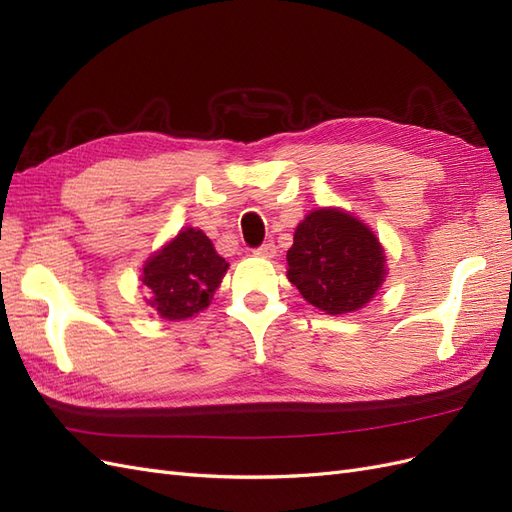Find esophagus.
Returning <instances> with one entry per match:
<instances>
[{"mask_svg":"<svg viewBox=\"0 0 512 512\" xmlns=\"http://www.w3.org/2000/svg\"><path fill=\"white\" fill-rule=\"evenodd\" d=\"M275 252H277V247H275V243H273V241L262 243L260 247H256V250H254V254H256V256H260V258H273V256H275Z\"/></svg>","mask_w":512,"mask_h":512,"instance_id":"1","label":"esophagus"}]
</instances>
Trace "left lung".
I'll list each match as a JSON object with an SVG mask.
<instances>
[{
    "label": "left lung",
    "instance_id": "8db88e82",
    "mask_svg": "<svg viewBox=\"0 0 512 512\" xmlns=\"http://www.w3.org/2000/svg\"><path fill=\"white\" fill-rule=\"evenodd\" d=\"M286 260L290 284L327 314L361 309L386 277L378 237L354 215L333 207L305 215Z\"/></svg>",
    "mask_w": 512,
    "mask_h": 512
}]
</instances>
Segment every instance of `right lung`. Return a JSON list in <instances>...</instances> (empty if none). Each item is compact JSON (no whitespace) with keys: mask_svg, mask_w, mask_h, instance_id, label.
<instances>
[{"mask_svg":"<svg viewBox=\"0 0 512 512\" xmlns=\"http://www.w3.org/2000/svg\"><path fill=\"white\" fill-rule=\"evenodd\" d=\"M228 262L198 228H183L143 267L147 303L166 320H185L205 309L222 284Z\"/></svg>","mask_w":512,"mask_h":512,"instance_id":"add662e5","label":"right lung"}]
</instances>
